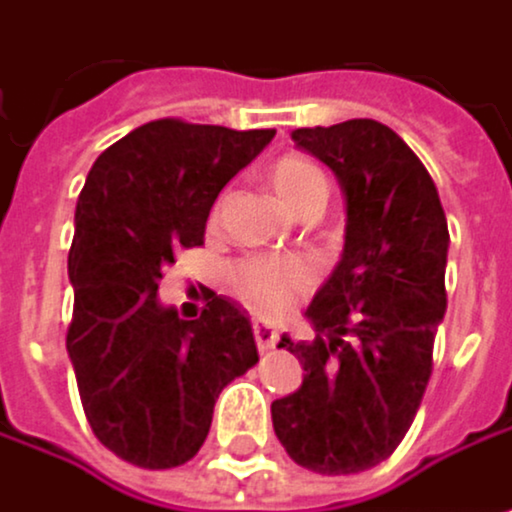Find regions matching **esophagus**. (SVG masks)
<instances>
[{
	"label": "esophagus",
	"mask_w": 512,
	"mask_h": 512,
	"mask_svg": "<svg viewBox=\"0 0 512 512\" xmlns=\"http://www.w3.org/2000/svg\"><path fill=\"white\" fill-rule=\"evenodd\" d=\"M251 334H254V343H258V349L261 352H267V349H273L276 346V327L270 324V321H254L251 324Z\"/></svg>",
	"instance_id": "34e87169"
}]
</instances>
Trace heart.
I'll list each match as a JSON object with an SVG mask.
<instances>
[{"label": "heart", "instance_id": "b5f03b06", "mask_svg": "<svg viewBox=\"0 0 512 512\" xmlns=\"http://www.w3.org/2000/svg\"><path fill=\"white\" fill-rule=\"evenodd\" d=\"M270 188L288 212L312 218L327 200L324 172L306 157H282L270 166ZM312 285V267L300 258H248L230 267V294L254 312H282Z\"/></svg>", "mask_w": 512, "mask_h": 512}]
</instances>
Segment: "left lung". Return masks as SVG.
<instances>
[{
    "instance_id": "1",
    "label": "left lung",
    "mask_w": 512,
    "mask_h": 512,
    "mask_svg": "<svg viewBox=\"0 0 512 512\" xmlns=\"http://www.w3.org/2000/svg\"><path fill=\"white\" fill-rule=\"evenodd\" d=\"M291 136L334 169L349 221L343 261L306 309L318 337L279 343L306 373L273 400V428L300 467L340 477L385 461L419 413L446 312L449 230L434 178L391 127L355 118Z\"/></svg>"
}]
</instances>
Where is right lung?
I'll use <instances>...</instances> for the list:
<instances>
[{
    "instance_id": "add662e5",
    "label": "right lung",
    "mask_w": 512,
    "mask_h": 512,
    "mask_svg": "<svg viewBox=\"0 0 512 512\" xmlns=\"http://www.w3.org/2000/svg\"><path fill=\"white\" fill-rule=\"evenodd\" d=\"M276 130L160 118L105 148L78 197L66 349L84 416L118 458L166 470L191 461L221 388L258 364L251 324L209 294L194 321L157 303L175 254L203 245L209 209Z\"/></svg>"
}]
</instances>
